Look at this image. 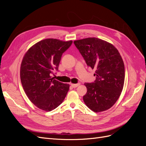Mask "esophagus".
Here are the masks:
<instances>
[{"label": "esophagus", "mask_w": 146, "mask_h": 146, "mask_svg": "<svg viewBox=\"0 0 146 146\" xmlns=\"http://www.w3.org/2000/svg\"><path fill=\"white\" fill-rule=\"evenodd\" d=\"M70 85H71V86H72L73 88H76V87H77L78 86L80 85V83H76V84H72V83H71V84H70Z\"/></svg>", "instance_id": "obj_1"}]
</instances>
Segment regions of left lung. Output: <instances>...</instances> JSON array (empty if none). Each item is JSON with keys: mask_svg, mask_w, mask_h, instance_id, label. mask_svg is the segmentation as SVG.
I'll return each mask as SVG.
<instances>
[{"mask_svg": "<svg viewBox=\"0 0 146 146\" xmlns=\"http://www.w3.org/2000/svg\"><path fill=\"white\" fill-rule=\"evenodd\" d=\"M86 64L96 70V80L85 83L87 92L84 102L96 113L111 108L123 89L125 68L122 57L111 44L97 38L74 41Z\"/></svg>", "mask_w": 146, "mask_h": 146, "instance_id": "left-lung-1", "label": "left lung"}]
</instances>
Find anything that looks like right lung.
<instances>
[{"instance_id":"add662e5","label":"right lung","mask_w":146,"mask_h":146,"mask_svg":"<svg viewBox=\"0 0 146 146\" xmlns=\"http://www.w3.org/2000/svg\"><path fill=\"white\" fill-rule=\"evenodd\" d=\"M72 44L56 39H46L35 44L22 61L21 80L30 100L39 109L50 111L63 102L69 84L57 81L51 74L58 71L63 53Z\"/></svg>"}]
</instances>
